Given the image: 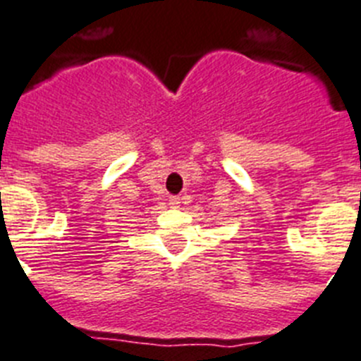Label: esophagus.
Returning <instances> with one entry per match:
<instances>
[{
  "instance_id": "esophagus-1",
  "label": "esophagus",
  "mask_w": 361,
  "mask_h": 361,
  "mask_svg": "<svg viewBox=\"0 0 361 361\" xmlns=\"http://www.w3.org/2000/svg\"><path fill=\"white\" fill-rule=\"evenodd\" d=\"M169 204H171V206H178V204H180V197H178V195H171V197H169Z\"/></svg>"
}]
</instances>
